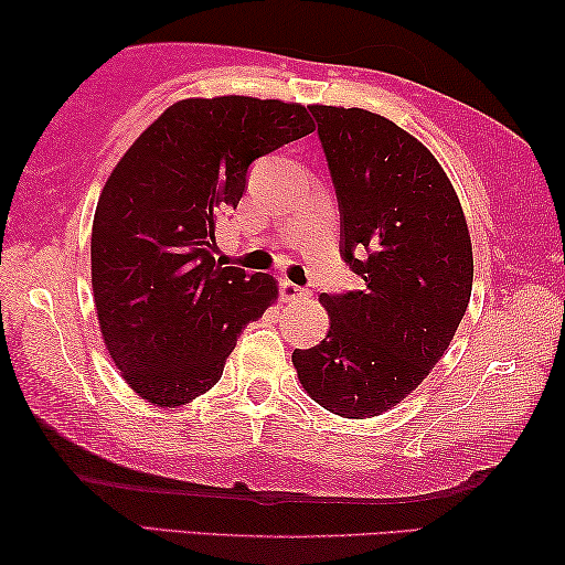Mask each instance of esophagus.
I'll return each mask as SVG.
<instances>
[{
	"mask_svg": "<svg viewBox=\"0 0 565 565\" xmlns=\"http://www.w3.org/2000/svg\"><path fill=\"white\" fill-rule=\"evenodd\" d=\"M280 292H282V300H308L310 298V290H305V288H300V285H295L290 280L280 282Z\"/></svg>",
	"mask_w": 565,
	"mask_h": 565,
	"instance_id": "esophagus-1",
	"label": "esophagus"
}]
</instances>
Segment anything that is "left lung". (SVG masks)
<instances>
[{"label": "left lung", "mask_w": 565, "mask_h": 565, "mask_svg": "<svg viewBox=\"0 0 565 565\" xmlns=\"http://www.w3.org/2000/svg\"><path fill=\"white\" fill-rule=\"evenodd\" d=\"M340 210V257L363 290L322 292L330 330L292 363L312 401L381 415L446 353L473 288V247L450 180L391 119L312 105Z\"/></svg>", "instance_id": "8db88e82"}]
</instances>
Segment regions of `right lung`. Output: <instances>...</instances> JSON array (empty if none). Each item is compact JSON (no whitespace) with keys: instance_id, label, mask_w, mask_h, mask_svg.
Masks as SVG:
<instances>
[{"instance_id":"1","label":"right lung","mask_w":565,"mask_h":565,"mask_svg":"<svg viewBox=\"0 0 565 565\" xmlns=\"http://www.w3.org/2000/svg\"><path fill=\"white\" fill-rule=\"evenodd\" d=\"M302 105L174 102L137 137L92 222V290L105 345L137 395L182 405L222 377L247 322L277 298L270 275L222 267L215 227L257 157L312 132Z\"/></svg>"}]
</instances>
